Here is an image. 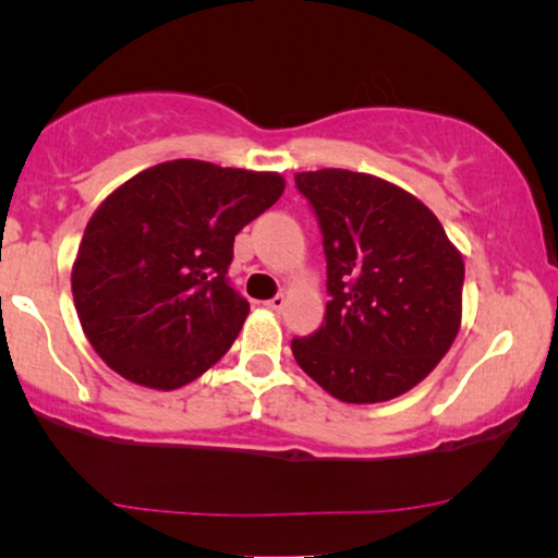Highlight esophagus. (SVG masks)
I'll return each mask as SVG.
<instances>
[{
	"instance_id": "obj_1",
	"label": "esophagus",
	"mask_w": 558,
	"mask_h": 558,
	"mask_svg": "<svg viewBox=\"0 0 558 558\" xmlns=\"http://www.w3.org/2000/svg\"><path fill=\"white\" fill-rule=\"evenodd\" d=\"M284 304H287V296L277 294V296H271L269 302H266V307L274 310V312H281V310H284Z\"/></svg>"
}]
</instances>
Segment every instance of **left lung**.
Here are the masks:
<instances>
[{
  "label": "left lung",
  "instance_id": "left-lung-1",
  "mask_svg": "<svg viewBox=\"0 0 558 558\" xmlns=\"http://www.w3.org/2000/svg\"><path fill=\"white\" fill-rule=\"evenodd\" d=\"M323 231L325 323L292 340L294 361L345 403L407 393L452 348L464 264L437 216L373 174H294Z\"/></svg>",
  "mask_w": 558,
  "mask_h": 558
}]
</instances>
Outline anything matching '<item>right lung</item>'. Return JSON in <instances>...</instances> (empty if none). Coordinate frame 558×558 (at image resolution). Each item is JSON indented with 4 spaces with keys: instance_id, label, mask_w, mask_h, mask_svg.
Returning a JSON list of instances; mask_svg holds the SVG:
<instances>
[{
    "instance_id": "right-lung-1",
    "label": "right lung",
    "mask_w": 558,
    "mask_h": 558,
    "mask_svg": "<svg viewBox=\"0 0 558 558\" xmlns=\"http://www.w3.org/2000/svg\"><path fill=\"white\" fill-rule=\"evenodd\" d=\"M281 193V174L172 159L98 205L71 284L83 332L109 368L172 391L228 353L248 315L228 279L233 239Z\"/></svg>"
}]
</instances>
